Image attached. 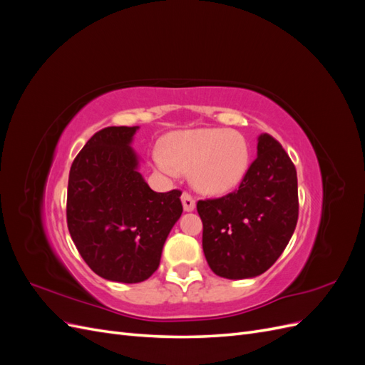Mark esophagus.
<instances>
[{"label":"esophagus","instance_id":"34e87169","mask_svg":"<svg viewBox=\"0 0 365 365\" xmlns=\"http://www.w3.org/2000/svg\"><path fill=\"white\" fill-rule=\"evenodd\" d=\"M181 201H182V207H184L185 212H193L195 207H196V201L193 200V196L190 193L184 192L181 195Z\"/></svg>","mask_w":365,"mask_h":365}]
</instances>
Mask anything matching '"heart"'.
Returning <instances> with one entry per match:
<instances>
[{
    "instance_id": "1",
    "label": "heart",
    "mask_w": 365,
    "mask_h": 365,
    "mask_svg": "<svg viewBox=\"0 0 365 365\" xmlns=\"http://www.w3.org/2000/svg\"><path fill=\"white\" fill-rule=\"evenodd\" d=\"M163 148L164 150L150 153L153 168L170 178L180 169L190 170L196 189L208 195H224L236 189L250 163L248 143L236 130H176L164 138Z\"/></svg>"
}]
</instances>
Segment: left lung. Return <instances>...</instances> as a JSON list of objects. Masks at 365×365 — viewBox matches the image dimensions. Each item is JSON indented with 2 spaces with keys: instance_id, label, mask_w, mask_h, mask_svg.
<instances>
[{
  "instance_id": "obj_1",
  "label": "left lung",
  "mask_w": 365,
  "mask_h": 365,
  "mask_svg": "<svg viewBox=\"0 0 365 365\" xmlns=\"http://www.w3.org/2000/svg\"><path fill=\"white\" fill-rule=\"evenodd\" d=\"M202 250L219 277L252 279L271 268L291 240L298 219L297 170L280 143L257 138L252 161L239 189L200 201Z\"/></svg>"
}]
</instances>
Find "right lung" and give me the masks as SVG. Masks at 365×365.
Returning <instances> with one entry per match:
<instances>
[{
	"label": "right lung",
	"instance_id": "right-lung-1",
	"mask_svg": "<svg viewBox=\"0 0 365 365\" xmlns=\"http://www.w3.org/2000/svg\"><path fill=\"white\" fill-rule=\"evenodd\" d=\"M138 126H109L71 164L67 224L82 259L101 277L140 283L160 267L164 242L181 217V192H153L130 148Z\"/></svg>",
	"mask_w": 365,
	"mask_h": 365
}]
</instances>
